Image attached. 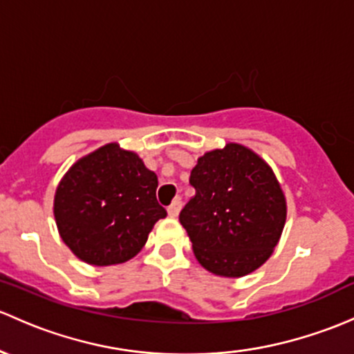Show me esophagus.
<instances>
[{
    "label": "esophagus",
    "instance_id": "1",
    "mask_svg": "<svg viewBox=\"0 0 354 354\" xmlns=\"http://www.w3.org/2000/svg\"><path fill=\"white\" fill-rule=\"evenodd\" d=\"M181 207H183V202H181L180 198H176L173 203H171L169 207H167V214H169L171 217H178V214H180Z\"/></svg>",
    "mask_w": 354,
    "mask_h": 354
}]
</instances>
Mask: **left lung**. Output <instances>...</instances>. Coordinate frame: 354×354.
Segmentation results:
<instances>
[{
    "mask_svg": "<svg viewBox=\"0 0 354 354\" xmlns=\"http://www.w3.org/2000/svg\"><path fill=\"white\" fill-rule=\"evenodd\" d=\"M195 196L180 214L205 270L244 277L270 258L285 225V196L271 167L239 144L207 152L192 169Z\"/></svg>",
    "mask_w": 354,
    "mask_h": 354,
    "instance_id": "8db88e82",
    "label": "left lung"
}]
</instances>
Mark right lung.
<instances>
[{
    "instance_id": "right-lung-1",
    "label": "right lung",
    "mask_w": 354,
    "mask_h": 354,
    "mask_svg": "<svg viewBox=\"0 0 354 354\" xmlns=\"http://www.w3.org/2000/svg\"><path fill=\"white\" fill-rule=\"evenodd\" d=\"M158 176L117 144L80 159L59 183L54 215L62 241L89 265L133 258L152 225L166 217L156 198Z\"/></svg>"
}]
</instances>
